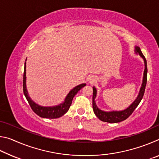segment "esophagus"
<instances>
[{
    "label": "esophagus",
    "mask_w": 159,
    "mask_h": 159,
    "mask_svg": "<svg viewBox=\"0 0 159 159\" xmlns=\"http://www.w3.org/2000/svg\"><path fill=\"white\" fill-rule=\"evenodd\" d=\"M93 79H90V83H92V82H93Z\"/></svg>",
    "instance_id": "obj_1"
}]
</instances>
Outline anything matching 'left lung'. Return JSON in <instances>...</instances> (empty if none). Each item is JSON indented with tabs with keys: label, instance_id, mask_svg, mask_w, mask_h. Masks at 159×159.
I'll use <instances>...</instances> for the list:
<instances>
[{
	"label": "left lung",
	"instance_id": "obj_1",
	"mask_svg": "<svg viewBox=\"0 0 159 159\" xmlns=\"http://www.w3.org/2000/svg\"><path fill=\"white\" fill-rule=\"evenodd\" d=\"M135 50L134 52L136 54H139L141 56L142 59L144 60V76H143V80H142V84L139 90V95L138 98H136L132 104H130L127 109L122 111H104L102 110L99 109L96 105L95 99L97 95V90L95 87H93V111L96 115V116L98 117L99 120H101L102 121L107 122V123H119L120 121L125 120L126 118H128L130 116L133 114L134 110L137 108V107L138 106L139 102H141L142 98H143L145 87H146L147 84V60L145 59L144 56L142 54L140 48L138 46H135Z\"/></svg>",
	"mask_w": 159,
	"mask_h": 159
}]
</instances>
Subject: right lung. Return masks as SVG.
Segmentation results:
<instances>
[{"instance_id": "right-lung-1", "label": "right lung", "mask_w": 159, "mask_h": 159, "mask_svg": "<svg viewBox=\"0 0 159 159\" xmlns=\"http://www.w3.org/2000/svg\"><path fill=\"white\" fill-rule=\"evenodd\" d=\"M86 85L85 83H82L77 85L73 88L68 95L66 97L64 102L63 103L59 104L57 106L54 107H42L39 104L35 103L30 98L28 91L26 90V61L25 63V70H24V76H23V91L24 94L26 97V99L29 102L32 110L36 113V114L39 116L40 117L46 118H57L62 116L64 114L68 111L70 106L71 105L72 100H73L74 97L76 95V93L81 89L83 87Z\"/></svg>"}]
</instances>
